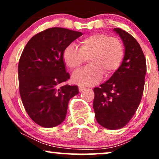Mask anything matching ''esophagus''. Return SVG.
<instances>
[{"label":"esophagus","instance_id":"34e87169","mask_svg":"<svg viewBox=\"0 0 159 159\" xmlns=\"http://www.w3.org/2000/svg\"><path fill=\"white\" fill-rule=\"evenodd\" d=\"M84 90H86V88H84V87H82V86H80L79 87L80 92H83V91H84Z\"/></svg>","mask_w":159,"mask_h":159}]
</instances>
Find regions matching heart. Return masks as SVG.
<instances>
[{"mask_svg":"<svg viewBox=\"0 0 159 159\" xmlns=\"http://www.w3.org/2000/svg\"><path fill=\"white\" fill-rule=\"evenodd\" d=\"M125 50L121 41L107 34L95 33L80 40L79 49L69 44L63 52V61L71 70H77L88 58L90 66L77 71L72 76L75 83L92 86L100 82L103 72L110 77L122 61Z\"/></svg>","mask_w":159,"mask_h":159,"instance_id":"b5f03b06","label":"heart"}]
</instances>
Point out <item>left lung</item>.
<instances>
[{"instance_id":"8db88e82","label":"left lung","mask_w":159,"mask_h":159,"mask_svg":"<svg viewBox=\"0 0 159 159\" xmlns=\"http://www.w3.org/2000/svg\"><path fill=\"white\" fill-rule=\"evenodd\" d=\"M114 30L125 45L123 61L108 81L93 89L95 119L108 129L124 127L135 114L143 96L146 74V61L138 41L121 28Z\"/></svg>"}]
</instances>
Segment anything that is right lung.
Returning a JSON list of instances; mask_svg holds the SVG:
<instances>
[{"instance_id": "obj_1", "label": "right lung", "mask_w": 159, "mask_h": 159, "mask_svg": "<svg viewBox=\"0 0 159 159\" xmlns=\"http://www.w3.org/2000/svg\"><path fill=\"white\" fill-rule=\"evenodd\" d=\"M81 35L65 28H48L32 37L23 50L18 65L19 93L29 116L41 127L63 122L69 100L79 93L77 85H58L70 77L64 50Z\"/></svg>"}]
</instances>
